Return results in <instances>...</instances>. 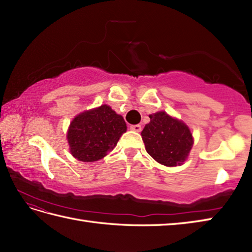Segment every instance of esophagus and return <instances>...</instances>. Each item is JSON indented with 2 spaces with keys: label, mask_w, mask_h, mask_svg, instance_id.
Listing matches in <instances>:
<instances>
[{
  "label": "esophagus",
  "mask_w": 252,
  "mask_h": 252,
  "mask_svg": "<svg viewBox=\"0 0 252 252\" xmlns=\"http://www.w3.org/2000/svg\"><path fill=\"white\" fill-rule=\"evenodd\" d=\"M130 129L134 132H141L142 131V126L140 125H133L130 126Z\"/></svg>",
  "instance_id": "obj_1"
}]
</instances>
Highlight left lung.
Listing matches in <instances>:
<instances>
[{
	"instance_id": "8db88e82",
	"label": "left lung",
	"mask_w": 252,
	"mask_h": 252,
	"mask_svg": "<svg viewBox=\"0 0 252 252\" xmlns=\"http://www.w3.org/2000/svg\"><path fill=\"white\" fill-rule=\"evenodd\" d=\"M149 118L151 122L141 133L146 152L157 162L167 167L183 163L192 146L189 127L164 111L156 112Z\"/></svg>"
}]
</instances>
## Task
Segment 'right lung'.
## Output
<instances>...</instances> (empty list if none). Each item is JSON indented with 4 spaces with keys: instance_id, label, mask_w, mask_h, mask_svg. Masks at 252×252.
Listing matches in <instances>:
<instances>
[{
    "instance_id": "add662e5",
    "label": "right lung",
    "mask_w": 252,
    "mask_h": 252,
    "mask_svg": "<svg viewBox=\"0 0 252 252\" xmlns=\"http://www.w3.org/2000/svg\"><path fill=\"white\" fill-rule=\"evenodd\" d=\"M126 131V125L122 116L117 115L109 106L103 105L74 118L67 138L74 158L93 162L111 152Z\"/></svg>"
}]
</instances>
